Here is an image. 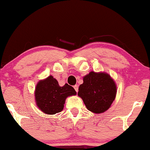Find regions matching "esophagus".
<instances>
[{"instance_id":"1","label":"esophagus","mask_w":150,"mask_h":150,"mask_svg":"<svg viewBox=\"0 0 150 150\" xmlns=\"http://www.w3.org/2000/svg\"><path fill=\"white\" fill-rule=\"evenodd\" d=\"M74 89H75L76 92H78V91H79V87H78V86H77V85H75V86H74Z\"/></svg>"}]
</instances>
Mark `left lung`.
Segmentation results:
<instances>
[{
	"mask_svg": "<svg viewBox=\"0 0 150 150\" xmlns=\"http://www.w3.org/2000/svg\"><path fill=\"white\" fill-rule=\"evenodd\" d=\"M117 87L110 76L104 72L90 71L83 77L78 95L86 108L94 113L106 111L115 99Z\"/></svg>",
	"mask_w": 150,
	"mask_h": 150,
	"instance_id": "1",
	"label": "left lung"
}]
</instances>
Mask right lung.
Instances as JSON below:
<instances>
[{"instance_id": "add662e5", "label": "right lung", "mask_w": 150, "mask_h": 150, "mask_svg": "<svg viewBox=\"0 0 150 150\" xmlns=\"http://www.w3.org/2000/svg\"><path fill=\"white\" fill-rule=\"evenodd\" d=\"M76 95V92L73 87L67 83L60 86L52 76L39 81L35 91L37 106L48 115H54L62 111L67 97Z\"/></svg>"}]
</instances>
